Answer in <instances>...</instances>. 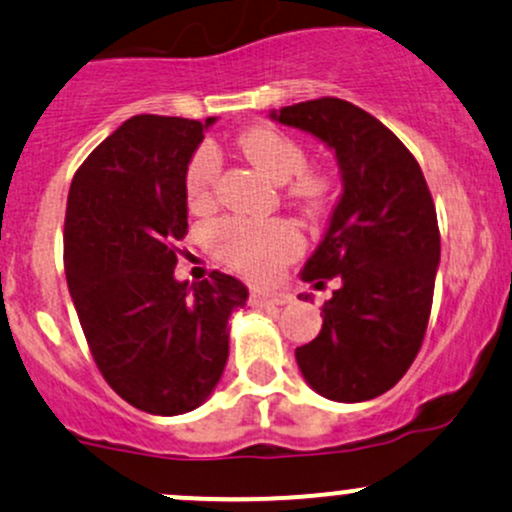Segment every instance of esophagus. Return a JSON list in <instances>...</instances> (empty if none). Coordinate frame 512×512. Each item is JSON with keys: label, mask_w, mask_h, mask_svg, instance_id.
Listing matches in <instances>:
<instances>
[{"label": "esophagus", "mask_w": 512, "mask_h": 512, "mask_svg": "<svg viewBox=\"0 0 512 512\" xmlns=\"http://www.w3.org/2000/svg\"><path fill=\"white\" fill-rule=\"evenodd\" d=\"M291 301V294L277 289H252L250 291V303L252 306H284Z\"/></svg>", "instance_id": "esophagus-1"}]
</instances>
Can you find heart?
Here are the masks:
<instances>
[{"mask_svg": "<svg viewBox=\"0 0 512 512\" xmlns=\"http://www.w3.org/2000/svg\"><path fill=\"white\" fill-rule=\"evenodd\" d=\"M240 150L274 182L291 179V194L308 211H320L333 192V179L320 170H306V150L277 128H252L240 136ZM221 157L211 145H201L184 170V196L192 211H206L213 204ZM209 243L221 260L247 277L265 279L277 274L301 250L299 230L289 221H250L221 218L211 223Z\"/></svg>", "mask_w": 512, "mask_h": 512, "instance_id": "obj_1", "label": "heart"}]
</instances>
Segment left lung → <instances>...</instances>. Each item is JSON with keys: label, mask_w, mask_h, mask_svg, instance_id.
Instances as JSON below:
<instances>
[{"label": "left lung", "mask_w": 512, "mask_h": 512, "mask_svg": "<svg viewBox=\"0 0 512 512\" xmlns=\"http://www.w3.org/2000/svg\"><path fill=\"white\" fill-rule=\"evenodd\" d=\"M335 150L342 196L303 282L338 279L323 306V328L296 347L313 391L359 403L401 381L428 330L440 228L432 194L411 150L372 114L345 99L320 97L272 111Z\"/></svg>", "instance_id": "left-lung-1"}]
</instances>
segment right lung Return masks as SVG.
<instances>
[{
  "label": "right lung",
  "mask_w": 512,
  "mask_h": 512,
  "mask_svg": "<svg viewBox=\"0 0 512 512\" xmlns=\"http://www.w3.org/2000/svg\"><path fill=\"white\" fill-rule=\"evenodd\" d=\"M216 121L140 114L89 153L70 184L65 274L101 376L153 415L199 408L228 359V318L247 289L213 269L174 279L187 235L184 170Z\"/></svg>",
  "instance_id": "obj_1"
}]
</instances>
